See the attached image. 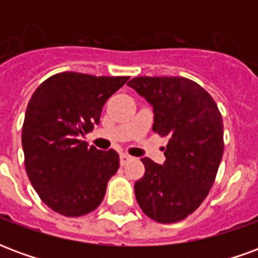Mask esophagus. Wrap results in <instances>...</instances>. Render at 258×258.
Returning <instances> with one entry per match:
<instances>
[{
	"label": "esophagus",
	"mask_w": 258,
	"mask_h": 258,
	"mask_svg": "<svg viewBox=\"0 0 258 258\" xmlns=\"http://www.w3.org/2000/svg\"><path fill=\"white\" fill-rule=\"evenodd\" d=\"M130 160H131V156L127 155V153H121V155H120V164H121V166L127 164Z\"/></svg>",
	"instance_id": "1"
}]
</instances>
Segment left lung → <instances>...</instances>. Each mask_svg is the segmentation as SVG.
<instances>
[{
    "label": "left lung",
    "instance_id": "1",
    "mask_svg": "<svg viewBox=\"0 0 258 258\" xmlns=\"http://www.w3.org/2000/svg\"><path fill=\"white\" fill-rule=\"evenodd\" d=\"M153 107V131L167 137L166 162L141 159L134 185L146 216L163 224L184 220L206 199L224 153L221 113L210 94L184 77H135L127 83Z\"/></svg>",
    "mask_w": 258,
    "mask_h": 258
}]
</instances>
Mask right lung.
<instances>
[{"label":"right lung","instance_id":"add662e5","mask_svg":"<svg viewBox=\"0 0 258 258\" xmlns=\"http://www.w3.org/2000/svg\"><path fill=\"white\" fill-rule=\"evenodd\" d=\"M127 80L64 72L31 95L22 128L26 173L42 202L62 216L95 210L117 171V152L88 146L81 137L99 124L105 102Z\"/></svg>","mask_w":258,"mask_h":258}]
</instances>
